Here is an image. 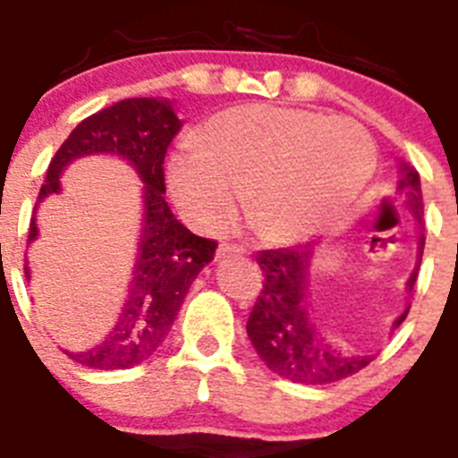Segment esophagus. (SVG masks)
Returning a JSON list of instances; mask_svg holds the SVG:
<instances>
[{
	"instance_id": "1",
	"label": "esophagus",
	"mask_w": 458,
	"mask_h": 458,
	"mask_svg": "<svg viewBox=\"0 0 458 458\" xmlns=\"http://www.w3.org/2000/svg\"><path fill=\"white\" fill-rule=\"evenodd\" d=\"M241 254H242V248H238V245H232V242H222L220 248H217V252H216V259L241 257Z\"/></svg>"
}]
</instances>
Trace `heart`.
Instances as JSON below:
<instances>
[{"mask_svg": "<svg viewBox=\"0 0 458 458\" xmlns=\"http://www.w3.org/2000/svg\"><path fill=\"white\" fill-rule=\"evenodd\" d=\"M374 167V141L353 121L252 103L213 116L204 147L174 153L167 174L174 201L194 226H232L250 197L259 236L286 245L344 216Z\"/></svg>", "mask_w": 458, "mask_h": 458, "instance_id": "1", "label": "heart"}]
</instances>
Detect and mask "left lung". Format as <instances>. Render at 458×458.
Listing matches in <instances>:
<instances>
[{
	"label": "left lung",
	"instance_id": "obj_1",
	"mask_svg": "<svg viewBox=\"0 0 458 458\" xmlns=\"http://www.w3.org/2000/svg\"><path fill=\"white\" fill-rule=\"evenodd\" d=\"M396 192L402 206L418 222V264L406 279L411 293L418 279L422 261V185L415 167L399 160L396 165ZM259 266L264 270V289L259 293L248 318V337L254 351L273 374L302 383V386H327L351 374H358L374 360V355H360L342 351V346L327 337L317 310L311 305L310 270L314 266V245L266 250L259 252ZM408 307L394 318L392 327H399L406 318Z\"/></svg>",
	"mask_w": 458,
	"mask_h": 458
}]
</instances>
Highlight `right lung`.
<instances>
[{"label":"right lung","mask_w":458,"mask_h":458,"mask_svg":"<svg viewBox=\"0 0 458 458\" xmlns=\"http://www.w3.org/2000/svg\"><path fill=\"white\" fill-rule=\"evenodd\" d=\"M183 121L169 98H125L84 119L52 157L30 226L38 238L40 201L62 192L66 167L80 157L116 156L135 169L141 188V229L128 295L114 327L87 351H66L91 369H128L151 358L172 330L183 298L197 275L213 261L217 242L194 236L165 201V156ZM27 279L30 266H27Z\"/></svg>","instance_id":"1"}]
</instances>
